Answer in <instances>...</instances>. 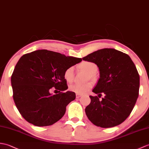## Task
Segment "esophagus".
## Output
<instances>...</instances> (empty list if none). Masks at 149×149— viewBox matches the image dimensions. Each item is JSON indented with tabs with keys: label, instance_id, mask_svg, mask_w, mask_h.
<instances>
[{
	"label": "esophagus",
	"instance_id": "esophagus-1",
	"mask_svg": "<svg viewBox=\"0 0 149 149\" xmlns=\"http://www.w3.org/2000/svg\"><path fill=\"white\" fill-rule=\"evenodd\" d=\"M81 96V95H78V94H76V98H80Z\"/></svg>",
	"mask_w": 149,
	"mask_h": 149
}]
</instances>
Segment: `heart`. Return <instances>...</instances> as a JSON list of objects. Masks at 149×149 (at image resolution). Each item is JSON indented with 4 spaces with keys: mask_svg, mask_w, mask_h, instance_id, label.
Returning <instances> with one entry per match:
<instances>
[{
    "mask_svg": "<svg viewBox=\"0 0 149 149\" xmlns=\"http://www.w3.org/2000/svg\"><path fill=\"white\" fill-rule=\"evenodd\" d=\"M80 70L85 71L88 74V79L95 80V73L98 70V67L96 63L91 61H84L79 63L77 66ZM63 78L67 82H72L74 79V70L72 67H68L63 72ZM93 87L91 82H87L84 84H74L69 86V90L78 95H83L88 92Z\"/></svg>",
    "mask_w": 149,
    "mask_h": 149,
    "instance_id": "heart-1",
    "label": "heart"
}]
</instances>
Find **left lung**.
<instances>
[{"instance_id": "8db88e82", "label": "left lung", "mask_w": 149, "mask_h": 149, "mask_svg": "<svg viewBox=\"0 0 149 149\" xmlns=\"http://www.w3.org/2000/svg\"><path fill=\"white\" fill-rule=\"evenodd\" d=\"M82 60L97 65L100 79L93 92L99 96H89L90 104L85 112L89 120L101 127H112L125 120L132 111L138 97L140 76L131 58L112 48L99 49ZM100 98V97H99Z\"/></svg>"}]
</instances>
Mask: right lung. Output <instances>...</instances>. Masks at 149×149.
Wrapping results in <instances>:
<instances>
[{"label":"right lung","mask_w":149,"mask_h":149,"mask_svg":"<svg viewBox=\"0 0 149 149\" xmlns=\"http://www.w3.org/2000/svg\"><path fill=\"white\" fill-rule=\"evenodd\" d=\"M82 58L41 49L23 55L11 75L13 99L21 115L37 126H50L64 116L75 93L68 89L63 72ZM52 88L59 93L51 95Z\"/></svg>","instance_id":"right-lung-1"}]
</instances>
